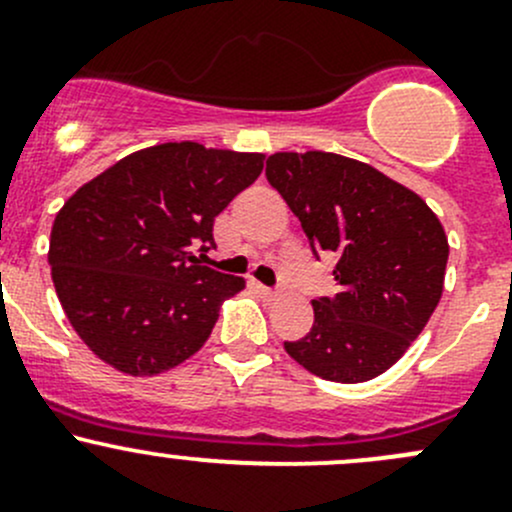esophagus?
<instances>
[{
  "label": "esophagus",
  "mask_w": 512,
  "mask_h": 512,
  "mask_svg": "<svg viewBox=\"0 0 512 512\" xmlns=\"http://www.w3.org/2000/svg\"><path fill=\"white\" fill-rule=\"evenodd\" d=\"M254 288L258 293H261V296H266V298L276 296V291H273V288H268V286H263V283H254Z\"/></svg>",
  "instance_id": "obj_1"
}]
</instances>
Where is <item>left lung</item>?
I'll use <instances>...</instances> for the list:
<instances>
[{"instance_id": "1", "label": "left lung", "mask_w": 512, "mask_h": 512, "mask_svg": "<svg viewBox=\"0 0 512 512\" xmlns=\"http://www.w3.org/2000/svg\"><path fill=\"white\" fill-rule=\"evenodd\" d=\"M266 179L313 256L338 258V293L318 296L311 331L283 348L326 381L381 376L421 336L443 293L448 239L438 216L373 166L328 151L268 156Z\"/></svg>"}]
</instances>
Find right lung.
Instances as JSON below:
<instances>
[{"mask_svg":"<svg viewBox=\"0 0 512 512\" xmlns=\"http://www.w3.org/2000/svg\"><path fill=\"white\" fill-rule=\"evenodd\" d=\"M263 154L194 141L124 156L52 226L49 266L79 338L116 371L154 376L194 356L244 278L201 266L214 219L258 179Z\"/></svg>","mask_w":512,"mask_h":512,"instance_id":"1","label":"right lung"}]
</instances>
